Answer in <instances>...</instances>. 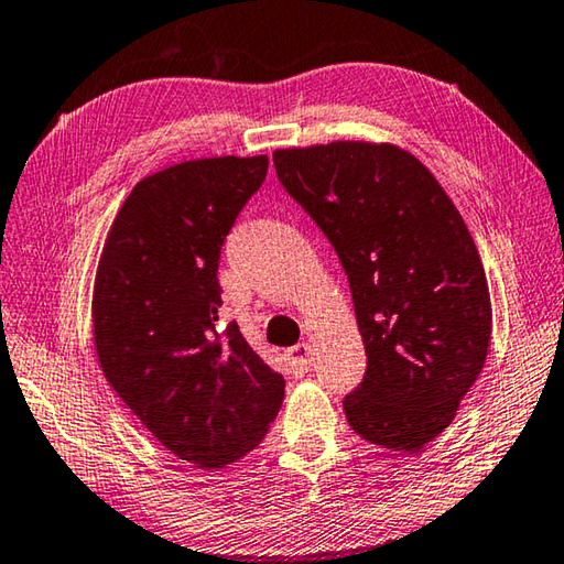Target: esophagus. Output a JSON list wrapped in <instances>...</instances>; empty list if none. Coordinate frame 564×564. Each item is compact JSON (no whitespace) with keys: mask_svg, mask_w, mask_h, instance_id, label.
Here are the masks:
<instances>
[{"mask_svg":"<svg viewBox=\"0 0 564 564\" xmlns=\"http://www.w3.org/2000/svg\"><path fill=\"white\" fill-rule=\"evenodd\" d=\"M285 360H289L291 372L295 377H301L311 370V345L308 343H299L285 350Z\"/></svg>","mask_w":564,"mask_h":564,"instance_id":"esophagus-1","label":"esophagus"}]
</instances>
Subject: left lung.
I'll return each mask as SVG.
<instances>
[{
    "instance_id": "obj_1",
    "label": "left lung",
    "mask_w": 564,
    "mask_h": 564,
    "mask_svg": "<svg viewBox=\"0 0 564 564\" xmlns=\"http://www.w3.org/2000/svg\"><path fill=\"white\" fill-rule=\"evenodd\" d=\"M273 165L350 283L367 372L343 402L347 422L365 442L419 452L454 422L488 355L474 237L432 172L389 142L275 150Z\"/></svg>"
}]
</instances>
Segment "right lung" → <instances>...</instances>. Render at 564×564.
I'll return each instance as SVG.
<instances>
[{
  "label": "right lung",
  "instance_id": "obj_1",
  "mask_svg": "<svg viewBox=\"0 0 564 564\" xmlns=\"http://www.w3.org/2000/svg\"><path fill=\"white\" fill-rule=\"evenodd\" d=\"M269 158H204L140 180L112 219L94 285L100 370L158 442L197 468L259 446L285 382L237 323L219 327V256Z\"/></svg>",
  "mask_w": 564,
  "mask_h": 564
}]
</instances>
